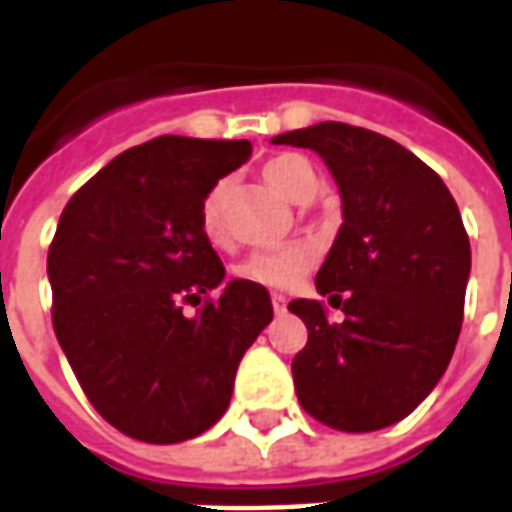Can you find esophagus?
I'll use <instances>...</instances> for the list:
<instances>
[{"label":"esophagus","instance_id":"obj_1","mask_svg":"<svg viewBox=\"0 0 512 512\" xmlns=\"http://www.w3.org/2000/svg\"><path fill=\"white\" fill-rule=\"evenodd\" d=\"M271 304H274V312H285V304H288V299H285L282 293H274V296H271Z\"/></svg>","mask_w":512,"mask_h":512}]
</instances>
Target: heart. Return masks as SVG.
<instances>
[{
	"label": "heart",
	"instance_id": "heart-1",
	"mask_svg": "<svg viewBox=\"0 0 512 512\" xmlns=\"http://www.w3.org/2000/svg\"><path fill=\"white\" fill-rule=\"evenodd\" d=\"M263 175L271 183V189L282 194L285 200L299 202L301 194L312 186H318V178L312 167L301 156H279L268 161ZM224 197H227V180H219L202 200L200 219L202 233L211 241H219L222 235V211ZM310 266V252L299 244L282 246V249H271V252H255L249 255L244 263L235 266V277L246 279V282H257L266 288H290L296 279L307 271Z\"/></svg>",
	"mask_w": 512,
	"mask_h": 512
}]
</instances>
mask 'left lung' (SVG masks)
<instances>
[{"label":"left lung","mask_w":512,"mask_h":512,"mask_svg":"<svg viewBox=\"0 0 512 512\" xmlns=\"http://www.w3.org/2000/svg\"><path fill=\"white\" fill-rule=\"evenodd\" d=\"M274 145L310 147L332 172L343 224L315 288L290 301L307 323L293 384L307 414L367 433L395 425L433 392L450 365L472 271L469 235L444 180L395 139L348 123L288 131Z\"/></svg>","instance_id":"left-lung-1"}]
</instances>
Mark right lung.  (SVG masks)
Here are the masks:
<instances>
[{
  "mask_svg": "<svg viewBox=\"0 0 512 512\" xmlns=\"http://www.w3.org/2000/svg\"><path fill=\"white\" fill-rule=\"evenodd\" d=\"M246 139L156 136L76 191L49 249L54 334L95 411L147 444L194 439L222 417L235 370L274 310L230 279L202 233L205 194L246 164Z\"/></svg>",
  "mask_w": 512,
  "mask_h": 512,
  "instance_id": "right-lung-1",
  "label": "right lung"
}]
</instances>
